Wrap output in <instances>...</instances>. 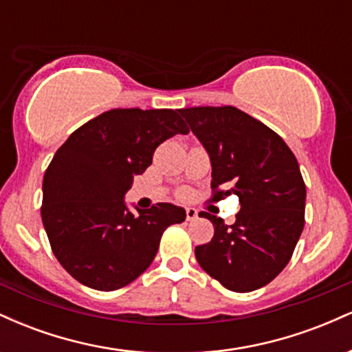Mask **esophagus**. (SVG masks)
<instances>
[{"mask_svg": "<svg viewBox=\"0 0 352 352\" xmlns=\"http://www.w3.org/2000/svg\"><path fill=\"white\" fill-rule=\"evenodd\" d=\"M185 215H187V221H192V220H195L197 217H199V212H197L195 208H187Z\"/></svg>", "mask_w": 352, "mask_h": 352, "instance_id": "34e87169", "label": "esophagus"}]
</instances>
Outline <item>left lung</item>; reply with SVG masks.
I'll return each mask as SVG.
<instances>
[{"label":"left lung","mask_w":352,"mask_h":352,"mask_svg":"<svg viewBox=\"0 0 352 352\" xmlns=\"http://www.w3.org/2000/svg\"><path fill=\"white\" fill-rule=\"evenodd\" d=\"M212 162V201L235 195L233 225L201 212L213 223L197 261L230 292L268 285L292 260L305 227L306 185L292 148L276 132L232 106L182 109Z\"/></svg>","instance_id":"1"}]
</instances>
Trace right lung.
<instances>
[{
    "label": "right lung",
    "instance_id": "1",
    "mask_svg": "<svg viewBox=\"0 0 352 352\" xmlns=\"http://www.w3.org/2000/svg\"><path fill=\"white\" fill-rule=\"evenodd\" d=\"M187 124L172 109H112L80 125L52 157L43 180V225L74 280L114 292L151 266L160 238L185 210L157 204L129 212L124 195L155 148Z\"/></svg>",
    "mask_w": 352,
    "mask_h": 352
}]
</instances>
